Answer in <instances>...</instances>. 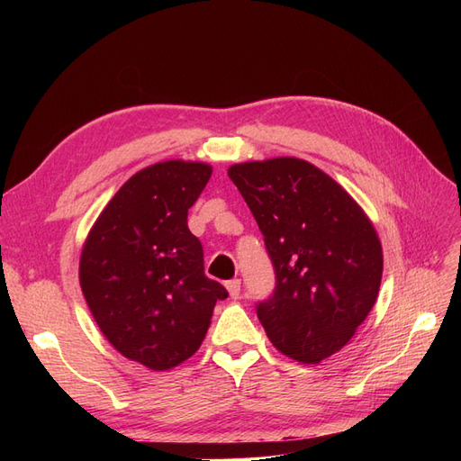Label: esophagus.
Masks as SVG:
<instances>
[{
    "instance_id": "1",
    "label": "esophagus",
    "mask_w": 461,
    "mask_h": 461,
    "mask_svg": "<svg viewBox=\"0 0 461 461\" xmlns=\"http://www.w3.org/2000/svg\"><path fill=\"white\" fill-rule=\"evenodd\" d=\"M227 290H229L230 298H239L240 296V281H239V278H232V281H229Z\"/></svg>"
}]
</instances>
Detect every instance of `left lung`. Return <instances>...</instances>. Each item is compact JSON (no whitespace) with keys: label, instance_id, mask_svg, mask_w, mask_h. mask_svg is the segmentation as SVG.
Returning <instances> with one entry per match:
<instances>
[{"label":"left lung","instance_id":"8db88e82","mask_svg":"<svg viewBox=\"0 0 461 461\" xmlns=\"http://www.w3.org/2000/svg\"><path fill=\"white\" fill-rule=\"evenodd\" d=\"M275 269L256 312L276 350L319 364L350 342L379 294L383 249L371 221L315 165L276 158L232 165Z\"/></svg>","mask_w":461,"mask_h":461}]
</instances>
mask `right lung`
Masks as SVG:
<instances>
[{
	"mask_svg": "<svg viewBox=\"0 0 461 461\" xmlns=\"http://www.w3.org/2000/svg\"><path fill=\"white\" fill-rule=\"evenodd\" d=\"M212 167L163 161L121 186L80 256V286L105 339L153 371L183 364L203 342L227 288L203 273L188 209Z\"/></svg>",
	"mask_w": 461,
	"mask_h": 461,
	"instance_id": "right-lung-1",
	"label": "right lung"
}]
</instances>
